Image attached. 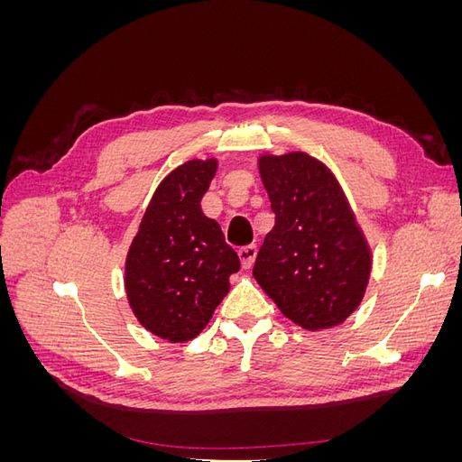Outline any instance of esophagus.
I'll list each match as a JSON object with an SVG mask.
<instances>
[{
	"label": "esophagus",
	"mask_w": 462,
	"mask_h": 462,
	"mask_svg": "<svg viewBox=\"0 0 462 462\" xmlns=\"http://www.w3.org/2000/svg\"><path fill=\"white\" fill-rule=\"evenodd\" d=\"M256 246L254 245H250V246H245V248H241L239 250V258H241V263H243V268L245 270H248L250 265L254 263V258H256Z\"/></svg>",
	"instance_id": "esophagus-1"
}]
</instances>
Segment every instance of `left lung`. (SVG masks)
<instances>
[{"label": "left lung", "mask_w": 462, "mask_h": 462, "mask_svg": "<svg viewBox=\"0 0 462 462\" xmlns=\"http://www.w3.org/2000/svg\"><path fill=\"white\" fill-rule=\"evenodd\" d=\"M258 171L275 226L258 250L254 279L297 326L343 324L365 297L372 256L337 179L304 152H265Z\"/></svg>", "instance_id": "8db88e82"}]
</instances>
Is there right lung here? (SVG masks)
I'll use <instances>...</instances> for the list:
<instances>
[{"instance_id":"1","label":"right lung","mask_w":462,"mask_h":462,"mask_svg":"<svg viewBox=\"0 0 462 462\" xmlns=\"http://www.w3.org/2000/svg\"><path fill=\"white\" fill-rule=\"evenodd\" d=\"M217 160H189L158 185L125 262L134 318L170 343H185L212 319L241 262L219 223L202 212Z\"/></svg>"}]
</instances>
